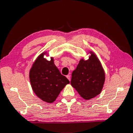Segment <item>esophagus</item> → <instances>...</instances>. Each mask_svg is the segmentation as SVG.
<instances>
[{"label":"esophagus","instance_id":"obj_1","mask_svg":"<svg viewBox=\"0 0 133 133\" xmlns=\"http://www.w3.org/2000/svg\"><path fill=\"white\" fill-rule=\"evenodd\" d=\"M66 77H67V78L69 79V80L70 81V75H68L66 76Z\"/></svg>","mask_w":133,"mask_h":133}]
</instances>
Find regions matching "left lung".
Segmentation results:
<instances>
[{"instance_id": "left-lung-1", "label": "left lung", "mask_w": 133, "mask_h": 133, "mask_svg": "<svg viewBox=\"0 0 133 133\" xmlns=\"http://www.w3.org/2000/svg\"><path fill=\"white\" fill-rule=\"evenodd\" d=\"M88 59L81 58L77 68L72 72L70 83L79 95L89 100L100 94L105 81V72L102 63L92 51Z\"/></svg>"}]
</instances>
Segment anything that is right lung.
I'll list each match as a JSON object with an SVG mask.
<instances>
[{"label": "right lung", "mask_w": 133, "mask_h": 133, "mask_svg": "<svg viewBox=\"0 0 133 133\" xmlns=\"http://www.w3.org/2000/svg\"><path fill=\"white\" fill-rule=\"evenodd\" d=\"M47 51L41 54L33 62L29 71V78L33 92L44 102L52 103L60 92L70 82L61 75L54 63V57L47 60Z\"/></svg>", "instance_id": "right-lung-1"}]
</instances>
